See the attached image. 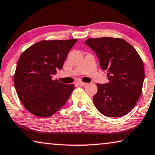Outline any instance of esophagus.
I'll return each instance as SVG.
<instances>
[{
	"instance_id": "obj_1",
	"label": "esophagus",
	"mask_w": 155,
	"mask_h": 155,
	"mask_svg": "<svg viewBox=\"0 0 155 155\" xmlns=\"http://www.w3.org/2000/svg\"><path fill=\"white\" fill-rule=\"evenodd\" d=\"M77 84L78 85V86H86V85H87L86 83H84V82H82V81H77Z\"/></svg>"
}]
</instances>
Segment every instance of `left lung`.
I'll return each mask as SVG.
<instances>
[{
    "instance_id": "8db88e82",
    "label": "left lung",
    "mask_w": 155,
    "mask_h": 155,
    "mask_svg": "<svg viewBox=\"0 0 155 155\" xmlns=\"http://www.w3.org/2000/svg\"><path fill=\"white\" fill-rule=\"evenodd\" d=\"M85 44L95 52L102 70L107 71L109 82L97 84L93 104L108 117L128 114L140 97L145 70L142 59L136 49L122 38H90Z\"/></svg>"
}]
</instances>
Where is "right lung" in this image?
Returning <instances> with one entry per match:
<instances>
[{"label": "right lung", "instance_id": "add662e5", "mask_svg": "<svg viewBox=\"0 0 155 155\" xmlns=\"http://www.w3.org/2000/svg\"><path fill=\"white\" fill-rule=\"evenodd\" d=\"M77 39L41 41L27 48L19 57L14 75L17 95L30 113L49 117L66 103L74 88L52 80Z\"/></svg>", "mask_w": 155, "mask_h": 155}]
</instances>
